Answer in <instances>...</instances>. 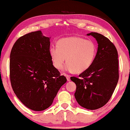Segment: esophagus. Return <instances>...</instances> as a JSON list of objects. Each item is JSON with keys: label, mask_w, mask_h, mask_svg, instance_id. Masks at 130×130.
Segmentation results:
<instances>
[{"label": "esophagus", "mask_w": 130, "mask_h": 130, "mask_svg": "<svg viewBox=\"0 0 130 130\" xmlns=\"http://www.w3.org/2000/svg\"><path fill=\"white\" fill-rule=\"evenodd\" d=\"M66 77H67V80L68 81H70V76L69 75H66Z\"/></svg>", "instance_id": "esophagus-1"}]
</instances>
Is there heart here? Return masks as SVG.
Wrapping results in <instances>:
<instances>
[{
    "label": "heart",
    "mask_w": 130,
    "mask_h": 130,
    "mask_svg": "<svg viewBox=\"0 0 130 130\" xmlns=\"http://www.w3.org/2000/svg\"><path fill=\"white\" fill-rule=\"evenodd\" d=\"M57 47L50 48V55L53 66L61 70L67 58L64 69L68 72L80 73L90 67L95 59L96 48L90 40L79 37L61 38L56 43Z\"/></svg>",
    "instance_id": "1"
}]
</instances>
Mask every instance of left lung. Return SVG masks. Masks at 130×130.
Listing matches in <instances>:
<instances>
[{"label":"left lung","mask_w":130,"mask_h":130,"mask_svg":"<svg viewBox=\"0 0 130 130\" xmlns=\"http://www.w3.org/2000/svg\"><path fill=\"white\" fill-rule=\"evenodd\" d=\"M98 44L92 65L79 77L70 79L77 86L74 96L79 105L89 110L103 107L110 100L119 79L118 52L108 38L91 32Z\"/></svg>","instance_id":"obj_1"}]
</instances>
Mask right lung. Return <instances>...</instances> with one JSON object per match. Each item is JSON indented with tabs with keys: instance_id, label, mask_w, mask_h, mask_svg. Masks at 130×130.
Listing matches in <instances>:
<instances>
[{
	"instance_id": "right-lung-1",
	"label": "right lung",
	"mask_w": 130,
	"mask_h": 130,
	"mask_svg": "<svg viewBox=\"0 0 130 130\" xmlns=\"http://www.w3.org/2000/svg\"><path fill=\"white\" fill-rule=\"evenodd\" d=\"M50 38L40 30L20 37L10 54V80L14 93L27 108H49L67 78L53 65Z\"/></svg>"
}]
</instances>
